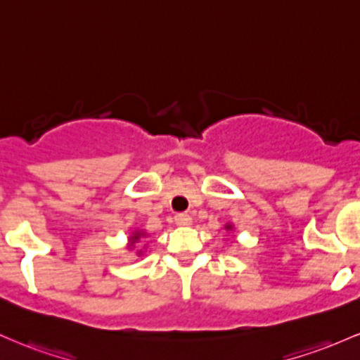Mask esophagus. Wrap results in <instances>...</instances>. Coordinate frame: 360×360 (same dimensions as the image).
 <instances>
[{
  "mask_svg": "<svg viewBox=\"0 0 360 360\" xmlns=\"http://www.w3.org/2000/svg\"><path fill=\"white\" fill-rule=\"evenodd\" d=\"M175 223L179 226H191L192 224V217L188 216V214H176Z\"/></svg>",
  "mask_w": 360,
  "mask_h": 360,
  "instance_id": "34e87169",
  "label": "esophagus"
}]
</instances>
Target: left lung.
<instances>
[{
	"label": "left lung",
	"mask_w": 360,
	"mask_h": 360,
	"mask_svg": "<svg viewBox=\"0 0 360 360\" xmlns=\"http://www.w3.org/2000/svg\"><path fill=\"white\" fill-rule=\"evenodd\" d=\"M226 229H233L231 224H226Z\"/></svg>",
	"instance_id": "8db88e82"
}]
</instances>
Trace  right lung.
Here are the masks:
<instances>
[{
	"label": "right lung",
	"mask_w": 360,
	"mask_h": 360,
	"mask_svg": "<svg viewBox=\"0 0 360 360\" xmlns=\"http://www.w3.org/2000/svg\"><path fill=\"white\" fill-rule=\"evenodd\" d=\"M144 234H146L144 231H134V233H132V236H129V246H131V248H134V245L141 240V238L144 236Z\"/></svg>",
	"instance_id": "obj_1"
}]
</instances>
